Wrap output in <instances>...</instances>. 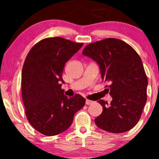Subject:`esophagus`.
Here are the masks:
<instances>
[{
    "label": "esophagus",
    "mask_w": 159,
    "mask_h": 159,
    "mask_svg": "<svg viewBox=\"0 0 159 159\" xmlns=\"http://www.w3.org/2000/svg\"><path fill=\"white\" fill-rule=\"evenodd\" d=\"M92 103H93V101H91V100H89V99L86 100V105H91Z\"/></svg>",
    "instance_id": "obj_1"
}]
</instances>
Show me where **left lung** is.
Wrapping results in <instances>:
<instances>
[{"mask_svg":"<svg viewBox=\"0 0 159 159\" xmlns=\"http://www.w3.org/2000/svg\"><path fill=\"white\" fill-rule=\"evenodd\" d=\"M82 54L98 63L102 78L112 97L104 100L102 113L95 119L100 129L111 133L132 129L139 121L147 102L148 79L140 56L131 45L115 38H107L87 45Z\"/></svg>","mask_w":159,"mask_h":159,"instance_id":"1","label":"left lung"}]
</instances>
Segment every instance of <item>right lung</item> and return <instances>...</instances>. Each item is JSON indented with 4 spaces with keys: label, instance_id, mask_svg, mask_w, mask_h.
<instances>
[{
    "label": "right lung",
    "instance_id": "obj_1",
    "mask_svg": "<svg viewBox=\"0 0 159 159\" xmlns=\"http://www.w3.org/2000/svg\"><path fill=\"white\" fill-rule=\"evenodd\" d=\"M64 38L48 37L32 47L21 72V96L25 115L37 132L54 136L66 130L74 115L84 106L79 94L68 98L61 89L65 63L81 48Z\"/></svg>",
    "mask_w": 159,
    "mask_h": 159
}]
</instances>
